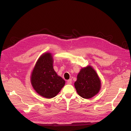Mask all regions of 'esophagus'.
<instances>
[{"mask_svg": "<svg viewBox=\"0 0 131 131\" xmlns=\"http://www.w3.org/2000/svg\"><path fill=\"white\" fill-rule=\"evenodd\" d=\"M72 79H69V80L67 81V84L69 85H70V84H72Z\"/></svg>", "mask_w": 131, "mask_h": 131, "instance_id": "34e87169", "label": "esophagus"}]
</instances>
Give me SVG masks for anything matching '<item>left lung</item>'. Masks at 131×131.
<instances>
[{
  "label": "left lung",
  "mask_w": 131,
  "mask_h": 131,
  "mask_svg": "<svg viewBox=\"0 0 131 131\" xmlns=\"http://www.w3.org/2000/svg\"><path fill=\"white\" fill-rule=\"evenodd\" d=\"M75 89L80 97L89 99L94 97L101 88V81L96 70L91 66L81 68L74 83Z\"/></svg>",
  "instance_id": "obj_1"
}]
</instances>
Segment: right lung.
<instances>
[{"label":"right lung","instance_id":"obj_1","mask_svg":"<svg viewBox=\"0 0 131 131\" xmlns=\"http://www.w3.org/2000/svg\"><path fill=\"white\" fill-rule=\"evenodd\" d=\"M53 64L52 54L43 53L38 59L31 74L30 82L33 89L46 98L57 96L66 83L54 71Z\"/></svg>","mask_w":131,"mask_h":131}]
</instances>
